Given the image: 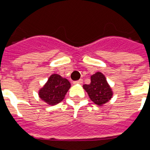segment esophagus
<instances>
[{"mask_svg":"<svg viewBox=\"0 0 150 150\" xmlns=\"http://www.w3.org/2000/svg\"><path fill=\"white\" fill-rule=\"evenodd\" d=\"M83 83V80L82 79H79L78 81H73L74 84H76V83H79V84H81Z\"/></svg>","mask_w":150,"mask_h":150,"instance_id":"1","label":"esophagus"}]
</instances>
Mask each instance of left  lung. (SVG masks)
I'll return each mask as SVG.
<instances>
[{
  "label": "left lung",
  "mask_w": 150,
  "mask_h": 150,
  "mask_svg": "<svg viewBox=\"0 0 150 150\" xmlns=\"http://www.w3.org/2000/svg\"><path fill=\"white\" fill-rule=\"evenodd\" d=\"M83 87L90 99L99 106L108 102L113 96V92L105 75L100 72L92 75L90 84H84Z\"/></svg>",
  "instance_id": "1"
}]
</instances>
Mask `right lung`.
I'll list each match as a JSON object with an SVG mask.
<instances>
[{
	"label": "right lung",
	"mask_w": 150,
	"mask_h": 150,
	"mask_svg": "<svg viewBox=\"0 0 150 150\" xmlns=\"http://www.w3.org/2000/svg\"><path fill=\"white\" fill-rule=\"evenodd\" d=\"M71 87L69 81L60 75L53 74L48 78L42 88L39 91L42 100L48 105H54L63 100L67 91Z\"/></svg>",
	"instance_id": "right-lung-1"
}]
</instances>
